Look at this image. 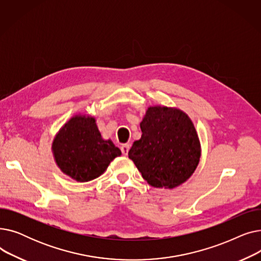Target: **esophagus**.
<instances>
[{
  "instance_id": "obj_1",
  "label": "esophagus",
  "mask_w": 261,
  "mask_h": 261,
  "mask_svg": "<svg viewBox=\"0 0 261 261\" xmlns=\"http://www.w3.org/2000/svg\"><path fill=\"white\" fill-rule=\"evenodd\" d=\"M130 147H131V145H130V144H123V145L120 147V149H121V152H122V154H123V155H127V154H128Z\"/></svg>"
}]
</instances>
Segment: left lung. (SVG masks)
I'll return each mask as SVG.
<instances>
[{"label": "left lung", "mask_w": 261, "mask_h": 261, "mask_svg": "<svg viewBox=\"0 0 261 261\" xmlns=\"http://www.w3.org/2000/svg\"><path fill=\"white\" fill-rule=\"evenodd\" d=\"M141 130L128 155L147 183L172 189L186 182L201 158L200 140L189 116L176 108L149 107Z\"/></svg>", "instance_id": "8db88e82"}]
</instances>
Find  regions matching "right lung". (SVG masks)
Instances as JSON below:
<instances>
[{
  "label": "right lung",
  "mask_w": 261,
  "mask_h": 261,
  "mask_svg": "<svg viewBox=\"0 0 261 261\" xmlns=\"http://www.w3.org/2000/svg\"><path fill=\"white\" fill-rule=\"evenodd\" d=\"M53 155L60 170L77 182L101 175L109 164L121 154L111 140H103L95 117L77 114L55 136Z\"/></svg>",
  "instance_id": "obj_1"
}]
</instances>
